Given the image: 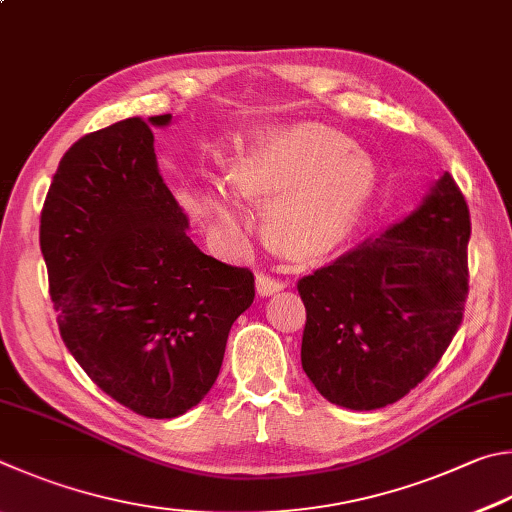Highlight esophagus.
I'll use <instances>...</instances> for the list:
<instances>
[{
  "label": "esophagus",
  "mask_w": 512,
  "mask_h": 512,
  "mask_svg": "<svg viewBox=\"0 0 512 512\" xmlns=\"http://www.w3.org/2000/svg\"><path fill=\"white\" fill-rule=\"evenodd\" d=\"M282 288H284V282L280 280V277H273L268 273L257 275V293L259 295H273L277 291H282Z\"/></svg>",
  "instance_id": "esophagus-1"
}]
</instances>
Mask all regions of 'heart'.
Returning a JSON list of instances; mask_svg holds the SVG:
<instances>
[{"label": "heart", "mask_w": 512, "mask_h": 512, "mask_svg": "<svg viewBox=\"0 0 512 512\" xmlns=\"http://www.w3.org/2000/svg\"><path fill=\"white\" fill-rule=\"evenodd\" d=\"M322 125L271 132L239 156L227 181L206 194V215L219 235L237 239L250 219L235 191L268 206V232L284 253L315 257L345 237L374 185L365 154Z\"/></svg>", "instance_id": "obj_1"}]
</instances>
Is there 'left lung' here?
<instances>
[{"label":"left lung","instance_id":"obj_1","mask_svg":"<svg viewBox=\"0 0 512 512\" xmlns=\"http://www.w3.org/2000/svg\"><path fill=\"white\" fill-rule=\"evenodd\" d=\"M470 210L445 172L421 208L297 280L302 369L349 410L401 401L439 365L468 297Z\"/></svg>","mask_w":512,"mask_h":512}]
</instances>
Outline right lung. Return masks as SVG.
<instances>
[{
	"label": "right lung",
	"instance_id": "1",
	"mask_svg": "<svg viewBox=\"0 0 512 512\" xmlns=\"http://www.w3.org/2000/svg\"><path fill=\"white\" fill-rule=\"evenodd\" d=\"M127 118L62 156L40 248L64 345L116 403L174 418L210 392L232 322L255 300L248 268L203 255L163 183L152 125Z\"/></svg>",
	"mask_w": 512,
	"mask_h": 512
}]
</instances>
